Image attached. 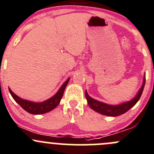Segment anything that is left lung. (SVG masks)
<instances>
[{"label":"left lung","instance_id":"left-lung-1","mask_svg":"<svg viewBox=\"0 0 154 154\" xmlns=\"http://www.w3.org/2000/svg\"><path fill=\"white\" fill-rule=\"evenodd\" d=\"M144 84H145V77L144 79L143 85H142V88L139 90L137 95L133 100H130V101L126 102V103L118 105V106H112V105H108L106 104V103H102V102L97 101V100L91 98L86 91V97L87 102H88V104L89 105V106L92 109L97 112L100 113V114L107 116H119L128 111L130 109H131L132 107L139 101L141 96H142V92H143Z\"/></svg>","mask_w":154,"mask_h":154}]
</instances>
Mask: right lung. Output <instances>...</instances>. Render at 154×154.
Returning <instances> with one entry per match:
<instances>
[{
    "mask_svg": "<svg viewBox=\"0 0 154 154\" xmlns=\"http://www.w3.org/2000/svg\"><path fill=\"white\" fill-rule=\"evenodd\" d=\"M68 80H69V79H68V80L65 82L64 84L62 86L61 88H60V90L57 91V93L55 95L53 96L52 97H51V98L48 99V100H45V101L42 102V103H33V102L29 101V100H24V99H21V97H18L16 94H14V93L11 91L10 88H9V91H10L11 95L13 97L14 100H15L20 106L22 107L25 111L28 112L29 113H31V114L33 115L44 114V113L48 112L51 111V110L54 109L55 107L58 106L60 100H61L62 97H63V93H64L66 86H67Z\"/></svg>",
    "mask_w": 154,
    "mask_h": 154,
    "instance_id": "add662e5",
    "label": "right lung"
}]
</instances>
